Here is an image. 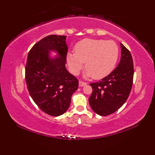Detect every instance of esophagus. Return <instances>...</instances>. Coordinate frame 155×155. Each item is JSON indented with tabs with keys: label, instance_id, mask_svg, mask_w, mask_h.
<instances>
[{
	"label": "esophagus",
	"instance_id": "1",
	"mask_svg": "<svg viewBox=\"0 0 155 155\" xmlns=\"http://www.w3.org/2000/svg\"><path fill=\"white\" fill-rule=\"evenodd\" d=\"M85 85H87V83H86L83 82V81H79V87H84V86H85Z\"/></svg>",
	"mask_w": 155,
	"mask_h": 155
}]
</instances>
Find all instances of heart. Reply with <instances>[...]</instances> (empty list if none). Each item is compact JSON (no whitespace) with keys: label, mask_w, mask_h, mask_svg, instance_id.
<instances>
[{"label":"heart","mask_w":155,"mask_h":155,"mask_svg":"<svg viewBox=\"0 0 155 155\" xmlns=\"http://www.w3.org/2000/svg\"><path fill=\"white\" fill-rule=\"evenodd\" d=\"M119 57V48L115 42L104 39H85L78 42L74 53L67 54L70 72L78 75L85 63V77L98 79L109 74L114 68Z\"/></svg>","instance_id":"1"}]
</instances>
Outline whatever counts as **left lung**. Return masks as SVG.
Here are the masks:
<instances>
[{
  "label": "left lung",
  "mask_w": 155,
  "mask_h": 155,
  "mask_svg": "<svg viewBox=\"0 0 155 155\" xmlns=\"http://www.w3.org/2000/svg\"><path fill=\"white\" fill-rule=\"evenodd\" d=\"M121 59L113 71L98 82L91 83L92 93L88 101L98 115L114 113L122 106L133 86L134 68L130 51L120 43Z\"/></svg>",
  "instance_id": "8db88e82"
}]
</instances>
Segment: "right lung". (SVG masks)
<instances>
[{"label": "right lung", "instance_id": "add662e5", "mask_svg": "<svg viewBox=\"0 0 155 155\" xmlns=\"http://www.w3.org/2000/svg\"><path fill=\"white\" fill-rule=\"evenodd\" d=\"M67 36H46L33 46L28 55L25 78L32 100L45 113L59 116L66 112L71 97L78 88V80L65 67L68 46ZM58 55L51 58L49 52Z\"/></svg>", "mask_w": 155, "mask_h": 155}]
</instances>
